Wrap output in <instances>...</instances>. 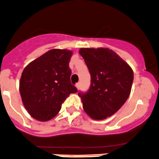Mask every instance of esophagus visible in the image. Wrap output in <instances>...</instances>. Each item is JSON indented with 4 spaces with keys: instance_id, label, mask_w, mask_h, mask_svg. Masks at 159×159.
<instances>
[{
    "instance_id": "1",
    "label": "esophagus",
    "mask_w": 159,
    "mask_h": 159,
    "mask_svg": "<svg viewBox=\"0 0 159 159\" xmlns=\"http://www.w3.org/2000/svg\"><path fill=\"white\" fill-rule=\"evenodd\" d=\"M76 89H80V83H76Z\"/></svg>"
}]
</instances>
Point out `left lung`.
<instances>
[{
    "mask_svg": "<svg viewBox=\"0 0 159 159\" xmlns=\"http://www.w3.org/2000/svg\"><path fill=\"white\" fill-rule=\"evenodd\" d=\"M79 52L91 75L89 91L78 94L83 110L94 120H104L115 114L127 101L134 71L111 49L83 48Z\"/></svg>",
    "mask_w": 159,
    "mask_h": 159,
    "instance_id": "1",
    "label": "left lung"
}]
</instances>
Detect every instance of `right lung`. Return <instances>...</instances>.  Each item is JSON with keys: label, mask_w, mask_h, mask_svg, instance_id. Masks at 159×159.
<instances>
[{"label": "right lung", "mask_w": 159, "mask_h": 159, "mask_svg": "<svg viewBox=\"0 0 159 159\" xmlns=\"http://www.w3.org/2000/svg\"><path fill=\"white\" fill-rule=\"evenodd\" d=\"M72 54L66 49H52L23 70L20 95L25 108L35 120H52L70 94L77 92L70 83L69 62Z\"/></svg>", "instance_id": "right-lung-1"}]
</instances>
